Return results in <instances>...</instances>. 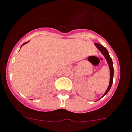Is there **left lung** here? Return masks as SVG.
Wrapping results in <instances>:
<instances>
[{
    "instance_id": "1",
    "label": "left lung",
    "mask_w": 132,
    "mask_h": 132,
    "mask_svg": "<svg viewBox=\"0 0 132 132\" xmlns=\"http://www.w3.org/2000/svg\"><path fill=\"white\" fill-rule=\"evenodd\" d=\"M95 46H96V48L100 51L101 53L103 54V55L104 56V57L105 58L106 61L107 63H108V66H109L110 69V82H109V85H108V88H107L106 91L105 92V93L103 94V95L100 98H101L102 97H104L105 95H106L108 93V92H109L110 89L111 87H112V84H113V73H114V71H113V62H112V58L110 56L109 53H108V51L107 50L106 48L105 47L103 46V45L100 44H97V43H95Z\"/></svg>"
}]
</instances>
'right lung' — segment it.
Listing matches in <instances>:
<instances>
[{
  "instance_id": "add662e5",
  "label": "right lung",
  "mask_w": 132,
  "mask_h": 132,
  "mask_svg": "<svg viewBox=\"0 0 132 132\" xmlns=\"http://www.w3.org/2000/svg\"><path fill=\"white\" fill-rule=\"evenodd\" d=\"M29 41H28V42H26V43H24V44H22V46H21V47H22V46H23V45H24V44H27V43H28V42H29ZM21 47H20V48H21Z\"/></svg>"
}]
</instances>
